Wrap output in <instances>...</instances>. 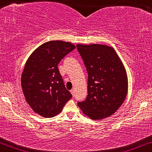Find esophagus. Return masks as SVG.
Listing matches in <instances>:
<instances>
[{
  "instance_id": "esophagus-1",
  "label": "esophagus",
  "mask_w": 152,
  "mask_h": 152,
  "mask_svg": "<svg viewBox=\"0 0 152 152\" xmlns=\"http://www.w3.org/2000/svg\"><path fill=\"white\" fill-rule=\"evenodd\" d=\"M70 92H71V94H72V96H75V91L74 89H72V90L70 91Z\"/></svg>"
}]
</instances>
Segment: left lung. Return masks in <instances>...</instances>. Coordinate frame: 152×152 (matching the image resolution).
Masks as SVG:
<instances>
[{
	"instance_id": "1",
	"label": "left lung",
	"mask_w": 152,
	"mask_h": 152,
	"mask_svg": "<svg viewBox=\"0 0 152 152\" xmlns=\"http://www.w3.org/2000/svg\"><path fill=\"white\" fill-rule=\"evenodd\" d=\"M88 72V95L77 105L91 119L107 118L123 104L127 76L115 50L103 45H77Z\"/></svg>"
}]
</instances>
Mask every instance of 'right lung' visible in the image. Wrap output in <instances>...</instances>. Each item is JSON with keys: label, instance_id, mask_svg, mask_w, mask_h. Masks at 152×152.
<instances>
[{"label": "right lung", "instance_id": "add662e5", "mask_svg": "<svg viewBox=\"0 0 152 152\" xmlns=\"http://www.w3.org/2000/svg\"><path fill=\"white\" fill-rule=\"evenodd\" d=\"M75 46L69 42L50 41L39 47L28 59L21 86L33 110L45 118L58 114L72 95L66 88L59 72V62Z\"/></svg>", "mask_w": 152, "mask_h": 152}]
</instances>
